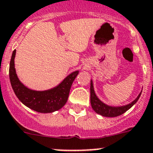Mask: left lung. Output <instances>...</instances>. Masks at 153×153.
<instances>
[{"mask_svg": "<svg viewBox=\"0 0 153 153\" xmlns=\"http://www.w3.org/2000/svg\"><path fill=\"white\" fill-rule=\"evenodd\" d=\"M141 92L138 95L137 98L134 99L131 103H129L128 105L123 106H117V107H114V106H110L108 105L105 104L99 98L96 96L95 91H94L93 82L92 80H91L90 82V102L92 105V109L97 113V114H101L104 117H117V116L120 115L124 114V112L127 111V110L131 108L136 102L138 101L139 98L140 97Z\"/></svg>", "mask_w": 153, "mask_h": 153, "instance_id": "left-lung-1", "label": "left lung"}]
</instances>
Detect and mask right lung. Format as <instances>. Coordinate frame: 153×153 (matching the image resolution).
Here are the masks:
<instances>
[{"instance_id":"add662e5","label":"right lung","mask_w":153,"mask_h":153,"mask_svg":"<svg viewBox=\"0 0 153 153\" xmlns=\"http://www.w3.org/2000/svg\"><path fill=\"white\" fill-rule=\"evenodd\" d=\"M16 50L13 51L10 62L9 76L13 92L22 104L40 113H51L61 109L66 104L72 83L79 71L68 75L61 83L53 89L36 91L25 86L19 81L14 66Z\"/></svg>"}]
</instances>
